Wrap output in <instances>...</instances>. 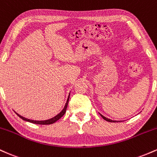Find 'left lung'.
I'll use <instances>...</instances> for the list:
<instances>
[{"mask_svg":"<svg viewBox=\"0 0 157 157\" xmlns=\"http://www.w3.org/2000/svg\"><path fill=\"white\" fill-rule=\"evenodd\" d=\"M100 116L102 117V118L104 119V120H106V121H108V122H117V121H115V120H110V119H109V118H106L105 117H104V116H102V115L101 114V113H100Z\"/></svg>","mask_w":157,"mask_h":157,"instance_id":"1","label":"left lung"}]
</instances>
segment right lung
Returning <instances> with one entry per match:
<instances>
[{
  "label": "right lung",
  "mask_w": 157,
  "mask_h": 157,
  "mask_svg": "<svg viewBox=\"0 0 157 157\" xmlns=\"http://www.w3.org/2000/svg\"><path fill=\"white\" fill-rule=\"evenodd\" d=\"M70 95V94H69ZM69 95H68V100L67 101H66V105H65L63 109L62 110V111H60V113H58L57 115H56L55 117H52L51 119H49V120H40V121H39V120H29V119H27V118H25L21 116V115L18 114L17 113V115L20 118H21L22 120H25V121H27V122H32V123H34V124H38V125H50V124H53L55 123L56 121H57V120H59V119H60L65 114V113H66V109H67V106H68V100H69Z\"/></svg>",
  "instance_id": "1"
}]
</instances>
